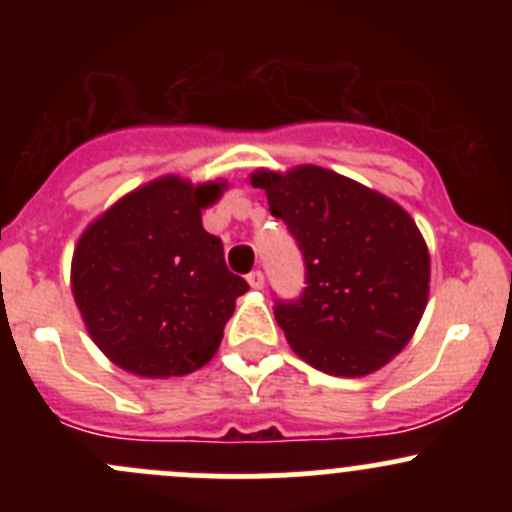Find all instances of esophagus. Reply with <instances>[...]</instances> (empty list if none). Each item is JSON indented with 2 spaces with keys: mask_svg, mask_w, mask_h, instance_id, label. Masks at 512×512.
<instances>
[{
  "mask_svg": "<svg viewBox=\"0 0 512 512\" xmlns=\"http://www.w3.org/2000/svg\"><path fill=\"white\" fill-rule=\"evenodd\" d=\"M247 285H250L252 289H262L265 287V275H262L260 270L250 272V275H247Z\"/></svg>",
  "mask_w": 512,
  "mask_h": 512,
  "instance_id": "esophagus-1",
  "label": "esophagus"
}]
</instances>
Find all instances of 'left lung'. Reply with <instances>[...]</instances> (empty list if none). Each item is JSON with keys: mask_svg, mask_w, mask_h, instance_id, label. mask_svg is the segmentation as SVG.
<instances>
[{"mask_svg": "<svg viewBox=\"0 0 512 512\" xmlns=\"http://www.w3.org/2000/svg\"><path fill=\"white\" fill-rule=\"evenodd\" d=\"M275 218L285 220L307 267L297 302L275 319L299 359L332 376H366L414 337L428 302L431 257L414 218L391 198L319 165L260 168Z\"/></svg>", "mask_w": 512, "mask_h": 512, "instance_id": "1", "label": "left lung"}]
</instances>
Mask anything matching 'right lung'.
Returning a JSON list of instances; mask_svg holds the SVG:
<instances>
[{
	"label": "right lung",
	"instance_id": "right-lung-1",
	"mask_svg": "<svg viewBox=\"0 0 512 512\" xmlns=\"http://www.w3.org/2000/svg\"><path fill=\"white\" fill-rule=\"evenodd\" d=\"M225 188V180L160 175L81 232L74 302L96 347L128 374L185 376L218 352L235 299L250 289L203 227V210Z\"/></svg>",
	"mask_w": 512,
	"mask_h": 512
}]
</instances>
